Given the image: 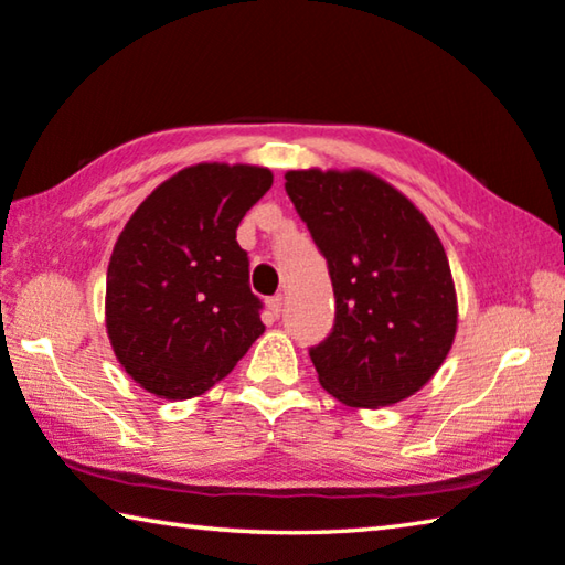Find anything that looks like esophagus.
<instances>
[{"label": "esophagus", "instance_id": "esophagus-1", "mask_svg": "<svg viewBox=\"0 0 565 565\" xmlns=\"http://www.w3.org/2000/svg\"><path fill=\"white\" fill-rule=\"evenodd\" d=\"M269 311H271L274 316H281V311H284L281 294H279V296H271V299H269Z\"/></svg>", "mask_w": 565, "mask_h": 565}]
</instances>
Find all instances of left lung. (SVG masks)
Wrapping results in <instances>:
<instances>
[{
	"instance_id": "1",
	"label": "left lung",
	"mask_w": 565,
	"mask_h": 565,
	"mask_svg": "<svg viewBox=\"0 0 565 565\" xmlns=\"http://www.w3.org/2000/svg\"><path fill=\"white\" fill-rule=\"evenodd\" d=\"M284 188L333 284V328L309 348L318 381L353 407L417 393L457 331L452 271L435 230L405 194L363 170H291Z\"/></svg>"
}]
</instances>
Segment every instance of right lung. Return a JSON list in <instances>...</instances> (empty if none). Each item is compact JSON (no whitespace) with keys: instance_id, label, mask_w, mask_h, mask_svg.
<instances>
[{"instance_id":"right-lung-1","label":"right lung","mask_w":565,"mask_h":565,"mask_svg":"<svg viewBox=\"0 0 565 565\" xmlns=\"http://www.w3.org/2000/svg\"><path fill=\"white\" fill-rule=\"evenodd\" d=\"M271 182L266 168L202 162L162 182L120 232L106 326L120 365L148 393L202 395L264 333L237 227Z\"/></svg>"}]
</instances>
